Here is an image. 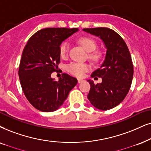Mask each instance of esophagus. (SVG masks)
<instances>
[{"label": "esophagus", "mask_w": 151, "mask_h": 151, "mask_svg": "<svg viewBox=\"0 0 151 151\" xmlns=\"http://www.w3.org/2000/svg\"><path fill=\"white\" fill-rule=\"evenodd\" d=\"M83 80H82V79H78V83H81V82H83Z\"/></svg>", "instance_id": "1"}]
</instances>
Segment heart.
I'll return each mask as SVG.
<instances>
[{"label":"heart","mask_w":151,"mask_h":151,"mask_svg":"<svg viewBox=\"0 0 151 151\" xmlns=\"http://www.w3.org/2000/svg\"><path fill=\"white\" fill-rule=\"evenodd\" d=\"M79 42L85 50L88 52H91L89 54V58L95 62H98L101 58V54L98 51H94L97 47V44L93 38L89 37H82L79 40ZM70 48V44L68 42H63L59 47V54L61 58H64L68 54ZM91 68L88 64L79 63H71L68 65V70L76 77H80L83 75L86 72L88 71Z\"/></svg>","instance_id":"heart-1"}]
</instances>
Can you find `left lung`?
Returning <instances> with one entry per match:
<instances>
[{"label":"left lung","instance_id":"8db88e82","mask_svg":"<svg viewBox=\"0 0 151 151\" xmlns=\"http://www.w3.org/2000/svg\"><path fill=\"white\" fill-rule=\"evenodd\" d=\"M83 30L100 37L106 49L100 68L91 74V77L102 78V82L95 84L92 80H88L91 85L88 99L98 109H111L118 105L129 91L134 73L130 53L123 38L110 28Z\"/></svg>","mask_w":151,"mask_h":151}]
</instances>
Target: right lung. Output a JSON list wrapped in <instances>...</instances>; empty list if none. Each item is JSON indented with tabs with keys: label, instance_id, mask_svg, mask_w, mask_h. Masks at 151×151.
I'll return each instance as SVG.
<instances>
[{
	"label": "right lung",
	"instance_id": "1",
	"mask_svg": "<svg viewBox=\"0 0 151 151\" xmlns=\"http://www.w3.org/2000/svg\"><path fill=\"white\" fill-rule=\"evenodd\" d=\"M78 28H47L34 34L23 51L19 77L23 92L30 104L43 112H51L63 105L77 79L63 73L58 81L51 77L60 61L62 42Z\"/></svg>",
	"mask_w": 151,
	"mask_h": 151
}]
</instances>
